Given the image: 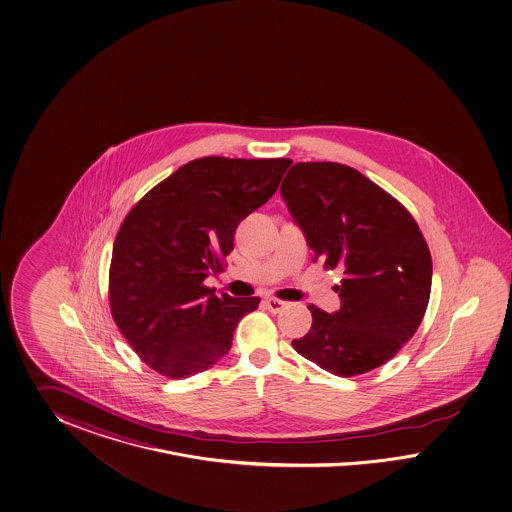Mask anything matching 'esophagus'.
I'll return each instance as SVG.
<instances>
[{
  "label": "esophagus",
  "instance_id": "1",
  "mask_svg": "<svg viewBox=\"0 0 512 512\" xmlns=\"http://www.w3.org/2000/svg\"><path fill=\"white\" fill-rule=\"evenodd\" d=\"M264 306H266V310L272 311V313H279V311L287 306V302H283V300H279V298H266V300H264Z\"/></svg>",
  "mask_w": 512,
  "mask_h": 512
}]
</instances>
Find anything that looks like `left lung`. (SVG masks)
Returning a JSON list of instances; mask_svg holds the SVG:
<instances>
[{
	"instance_id": "8db88e82",
	"label": "left lung",
	"mask_w": 512,
	"mask_h": 512,
	"mask_svg": "<svg viewBox=\"0 0 512 512\" xmlns=\"http://www.w3.org/2000/svg\"><path fill=\"white\" fill-rule=\"evenodd\" d=\"M323 268L345 274L336 313L310 304L296 353L353 377L383 366L411 340L428 308L432 255L402 202L341 163H295L279 187Z\"/></svg>"
}]
</instances>
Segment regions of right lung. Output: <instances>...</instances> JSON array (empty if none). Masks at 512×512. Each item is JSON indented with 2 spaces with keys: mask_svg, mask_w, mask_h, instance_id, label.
Listing matches in <instances>:
<instances>
[{
  "mask_svg": "<svg viewBox=\"0 0 512 512\" xmlns=\"http://www.w3.org/2000/svg\"><path fill=\"white\" fill-rule=\"evenodd\" d=\"M291 159L201 157L152 187L125 216L109 270L110 313L131 349L171 379L212 368L261 298L216 296L244 217L263 206Z\"/></svg>",
  "mask_w": 512,
  "mask_h": 512,
  "instance_id": "obj_1",
  "label": "right lung"
}]
</instances>
